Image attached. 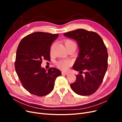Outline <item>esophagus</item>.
<instances>
[{
	"label": "esophagus",
	"mask_w": 122,
	"mask_h": 122,
	"mask_svg": "<svg viewBox=\"0 0 122 122\" xmlns=\"http://www.w3.org/2000/svg\"><path fill=\"white\" fill-rule=\"evenodd\" d=\"M62 74H64V75H68L69 74L67 72H62Z\"/></svg>",
	"instance_id": "34e87169"
}]
</instances>
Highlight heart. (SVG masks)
I'll return each mask as SVG.
<instances>
[{"label": "heart", "instance_id": "heart-1", "mask_svg": "<svg viewBox=\"0 0 122 122\" xmlns=\"http://www.w3.org/2000/svg\"><path fill=\"white\" fill-rule=\"evenodd\" d=\"M66 48L71 46H74L76 48V44L74 41L71 40H66L65 41ZM71 65V62L68 60H61L56 62L57 67L63 70H67Z\"/></svg>", "mask_w": 122, "mask_h": 122}]
</instances>
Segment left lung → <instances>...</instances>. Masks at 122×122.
<instances>
[{
  "instance_id": "8db88e82",
  "label": "left lung",
  "mask_w": 122,
  "mask_h": 122,
  "mask_svg": "<svg viewBox=\"0 0 122 122\" xmlns=\"http://www.w3.org/2000/svg\"><path fill=\"white\" fill-rule=\"evenodd\" d=\"M64 35L76 41L79 46L78 56L73 68L79 74L70 84L72 90L81 96L94 94L101 84L107 69L108 53L104 42L96 32L83 29Z\"/></svg>"
}]
</instances>
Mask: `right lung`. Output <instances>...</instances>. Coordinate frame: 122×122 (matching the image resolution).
I'll use <instances>...</instances> for the list:
<instances>
[{
	"instance_id": "add662e5",
	"label": "right lung",
	"mask_w": 122,
	"mask_h": 122,
	"mask_svg": "<svg viewBox=\"0 0 122 122\" xmlns=\"http://www.w3.org/2000/svg\"><path fill=\"white\" fill-rule=\"evenodd\" d=\"M58 34L35 32L21 40L16 52L15 62L16 72L23 87L38 96L50 93L54 88L55 80L61 75L55 68L48 71L42 68V60L50 59V46Z\"/></svg>"
}]
</instances>
